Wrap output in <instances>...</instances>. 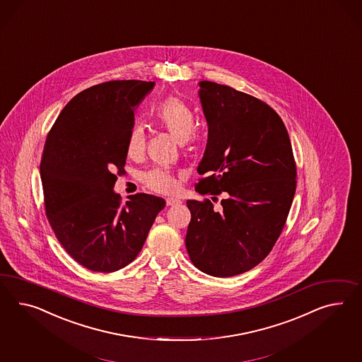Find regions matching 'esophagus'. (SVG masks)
Masks as SVG:
<instances>
[{
  "label": "esophagus",
  "mask_w": 362,
  "mask_h": 362,
  "mask_svg": "<svg viewBox=\"0 0 362 362\" xmlns=\"http://www.w3.org/2000/svg\"><path fill=\"white\" fill-rule=\"evenodd\" d=\"M166 204L168 206H179L182 204V202L179 199H174V197H168L166 200Z\"/></svg>",
  "instance_id": "1"
}]
</instances>
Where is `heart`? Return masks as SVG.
Instances as JSON below:
<instances>
[{
	"label": "heart",
	"mask_w": 362,
	"mask_h": 362,
	"mask_svg": "<svg viewBox=\"0 0 362 362\" xmlns=\"http://www.w3.org/2000/svg\"><path fill=\"white\" fill-rule=\"evenodd\" d=\"M156 122L179 142H186L192 136L196 127L195 115L183 100L175 96L163 98L156 109ZM145 151L144 129L136 125L132 127L127 136V154L132 159H137ZM142 182L150 189L160 194H173L176 191V179L173 174L162 168L148 170L142 175Z\"/></svg>",
	"instance_id": "obj_1"
}]
</instances>
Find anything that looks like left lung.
<instances>
[{
    "label": "left lung",
    "instance_id": "left-lung-1",
    "mask_svg": "<svg viewBox=\"0 0 362 362\" xmlns=\"http://www.w3.org/2000/svg\"><path fill=\"white\" fill-rule=\"evenodd\" d=\"M208 141L196 185L209 199L187 200L188 255L214 276H233L262 262L282 233L296 188L293 147L282 118L247 93L212 81L199 83ZM212 197V200H216Z\"/></svg>",
    "mask_w": 362,
    "mask_h": 362
}]
</instances>
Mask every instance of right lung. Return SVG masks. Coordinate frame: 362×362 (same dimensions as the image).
<instances>
[{"label": "right lung", "instance_id": "right-lung-1", "mask_svg": "<svg viewBox=\"0 0 362 362\" xmlns=\"http://www.w3.org/2000/svg\"><path fill=\"white\" fill-rule=\"evenodd\" d=\"M154 81L112 80L78 93L60 112L40 160L45 208L59 243L90 272L112 273L136 259L166 202L113 191L125 173L134 109Z\"/></svg>", "mask_w": 362, "mask_h": 362}]
</instances>
